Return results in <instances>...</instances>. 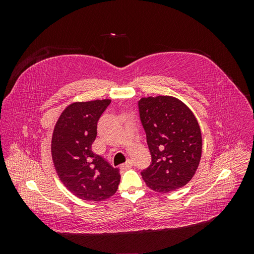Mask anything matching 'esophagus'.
Returning a JSON list of instances; mask_svg holds the SVG:
<instances>
[{
  "instance_id": "esophagus-1",
  "label": "esophagus",
  "mask_w": 254,
  "mask_h": 254,
  "mask_svg": "<svg viewBox=\"0 0 254 254\" xmlns=\"http://www.w3.org/2000/svg\"><path fill=\"white\" fill-rule=\"evenodd\" d=\"M133 165V162L130 159H128L127 161H126V163H124V164H122L121 165V170H127V168H129V167H131Z\"/></svg>"
}]
</instances>
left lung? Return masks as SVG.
Segmentation results:
<instances>
[{
	"label": "left lung",
	"mask_w": 254,
	"mask_h": 254,
	"mask_svg": "<svg viewBox=\"0 0 254 254\" xmlns=\"http://www.w3.org/2000/svg\"><path fill=\"white\" fill-rule=\"evenodd\" d=\"M142 125L151 164L141 175L149 189L168 193L193 178L202 152L200 126L189 107L174 96L142 97Z\"/></svg>",
	"instance_id": "obj_1"
}]
</instances>
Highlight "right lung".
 I'll return each mask as SVG.
<instances>
[{"label": "right lung", "mask_w": 254, "mask_h": 254, "mask_svg": "<svg viewBox=\"0 0 254 254\" xmlns=\"http://www.w3.org/2000/svg\"><path fill=\"white\" fill-rule=\"evenodd\" d=\"M111 99L75 102L60 114L54 127L51 152L60 181L82 200L102 201L118 190L121 175L92 151L97 122Z\"/></svg>", "instance_id": "add662e5"}]
</instances>
